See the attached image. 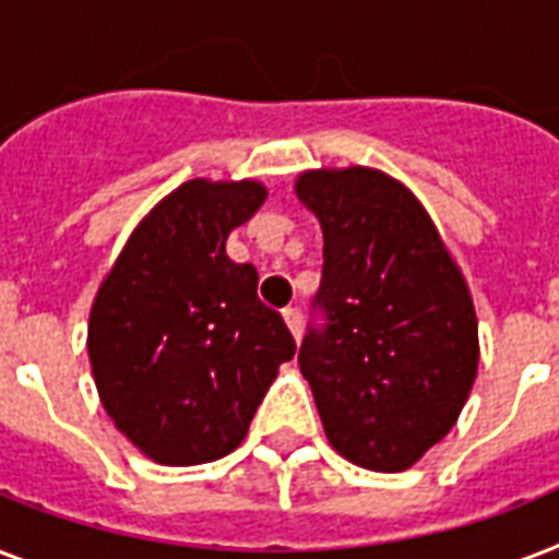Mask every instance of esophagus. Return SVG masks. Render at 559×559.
Segmentation results:
<instances>
[{"label":"esophagus","instance_id":"obj_1","mask_svg":"<svg viewBox=\"0 0 559 559\" xmlns=\"http://www.w3.org/2000/svg\"><path fill=\"white\" fill-rule=\"evenodd\" d=\"M284 324H287L289 333H293V340H301V313H298L296 307H287V310H284Z\"/></svg>","mask_w":559,"mask_h":559}]
</instances>
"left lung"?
I'll use <instances>...</instances> for the list:
<instances>
[{
    "mask_svg": "<svg viewBox=\"0 0 559 559\" xmlns=\"http://www.w3.org/2000/svg\"><path fill=\"white\" fill-rule=\"evenodd\" d=\"M296 197L324 237L322 331L298 366L342 459L403 473L459 420L478 371V319L459 263L415 193L373 168H319Z\"/></svg>",
    "mask_w": 559,
    "mask_h": 559,
    "instance_id": "8db88e82",
    "label": "left lung"
}]
</instances>
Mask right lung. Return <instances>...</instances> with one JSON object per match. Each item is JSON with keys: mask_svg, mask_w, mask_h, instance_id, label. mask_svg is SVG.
<instances>
[{"mask_svg": "<svg viewBox=\"0 0 559 559\" xmlns=\"http://www.w3.org/2000/svg\"><path fill=\"white\" fill-rule=\"evenodd\" d=\"M266 200L254 179H188L151 209L104 275L90 313L98 397L156 464H209L249 432L296 342L258 301V272L226 240Z\"/></svg>", "mask_w": 559, "mask_h": 559, "instance_id": "1", "label": "right lung"}]
</instances>
